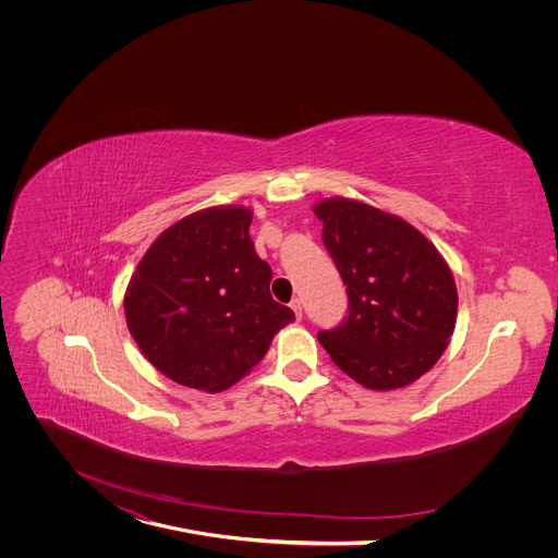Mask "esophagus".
I'll return each mask as SVG.
<instances>
[{"mask_svg": "<svg viewBox=\"0 0 558 558\" xmlns=\"http://www.w3.org/2000/svg\"><path fill=\"white\" fill-rule=\"evenodd\" d=\"M291 310H294V314H296V318H299V320L303 318V303H301V299H294V301H291Z\"/></svg>", "mask_w": 558, "mask_h": 558, "instance_id": "obj_1", "label": "esophagus"}]
</instances>
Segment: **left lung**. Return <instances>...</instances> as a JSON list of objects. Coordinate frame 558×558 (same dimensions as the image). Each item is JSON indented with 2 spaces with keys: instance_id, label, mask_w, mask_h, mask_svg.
Masks as SVG:
<instances>
[{
  "instance_id": "1",
  "label": "left lung",
  "mask_w": 558,
  "mask_h": 558,
  "mask_svg": "<svg viewBox=\"0 0 558 558\" xmlns=\"http://www.w3.org/2000/svg\"><path fill=\"white\" fill-rule=\"evenodd\" d=\"M324 244L348 291V318L318 332L332 362L373 391L416 383L446 353L457 284L444 255L398 215L355 198H320Z\"/></svg>"
}]
</instances>
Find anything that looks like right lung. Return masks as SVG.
<instances>
[{"label":"right lung","mask_w":558,"mask_h":558,"mask_svg":"<svg viewBox=\"0 0 558 558\" xmlns=\"http://www.w3.org/2000/svg\"><path fill=\"white\" fill-rule=\"evenodd\" d=\"M253 210L215 205L158 234L124 294L131 337L162 375L219 393L240 383L294 312L274 301L271 267L248 234Z\"/></svg>","instance_id":"right-lung-1"}]
</instances>
